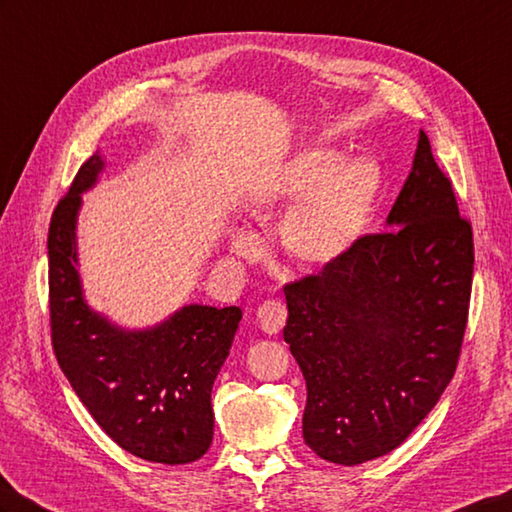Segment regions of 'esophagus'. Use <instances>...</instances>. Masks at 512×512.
<instances>
[{
  "instance_id": "obj_1",
  "label": "esophagus",
  "mask_w": 512,
  "mask_h": 512,
  "mask_svg": "<svg viewBox=\"0 0 512 512\" xmlns=\"http://www.w3.org/2000/svg\"><path fill=\"white\" fill-rule=\"evenodd\" d=\"M256 321L263 332L278 334L284 328L286 321V306L280 299H267L265 304H260L256 310Z\"/></svg>"
}]
</instances>
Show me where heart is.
<instances>
[{"instance_id":"b5f03b06","label":"heart","mask_w":512,"mask_h":512,"mask_svg":"<svg viewBox=\"0 0 512 512\" xmlns=\"http://www.w3.org/2000/svg\"><path fill=\"white\" fill-rule=\"evenodd\" d=\"M380 193V169L369 158L343 162L332 147H306L278 169L260 176L243 197V208L260 226H278L284 258L297 269L326 271L352 252L365 234ZM230 249L239 258L260 254L258 236L232 230Z\"/></svg>"}]
</instances>
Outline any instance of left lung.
I'll return each mask as SVG.
<instances>
[{"label":"left lung","mask_w":512,"mask_h":512,"mask_svg":"<svg viewBox=\"0 0 512 512\" xmlns=\"http://www.w3.org/2000/svg\"><path fill=\"white\" fill-rule=\"evenodd\" d=\"M378 234L284 286V341L304 373V441L336 465L402 445L454 378L467 328L473 234L426 132Z\"/></svg>","instance_id":"1"}]
</instances>
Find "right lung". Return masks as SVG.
Instances as JSON below:
<instances>
[{
    "instance_id": "right-lung-1",
    "label": "right lung",
    "mask_w": 512,
    "mask_h": 512,
    "mask_svg": "<svg viewBox=\"0 0 512 512\" xmlns=\"http://www.w3.org/2000/svg\"><path fill=\"white\" fill-rule=\"evenodd\" d=\"M104 169L93 154L49 223V323L58 365L112 441L143 460L186 465L213 443L210 393L243 317L189 304L154 328L123 330L86 304L76 247L82 193Z\"/></svg>"
}]
</instances>
